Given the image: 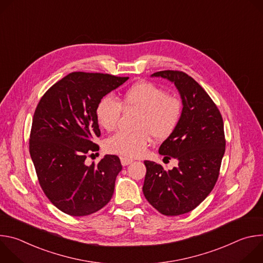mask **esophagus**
Instances as JSON below:
<instances>
[{
	"mask_svg": "<svg viewBox=\"0 0 263 263\" xmlns=\"http://www.w3.org/2000/svg\"><path fill=\"white\" fill-rule=\"evenodd\" d=\"M133 161H134V160H133V159H131V158L121 157V163H122V165H124V166H126V165H128V164L132 163Z\"/></svg>",
	"mask_w": 263,
	"mask_h": 263,
	"instance_id": "1",
	"label": "esophagus"
}]
</instances>
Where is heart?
<instances>
[{"label":"heart","mask_w":263,"mask_h":263,"mask_svg":"<svg viewBox=\"0 0 263 263\" xmlns=\"http://www.w3.org/2000/svg\"><path fill=\"white\" fill-rule=\"evenodd\" d=\"M125 109L140 111L135 132L120 131L108 138L109 153L137 157L151 142L152 136L158 140L168 138L177 129L182 117L181 101L149 82H138L123 95L121 103L111 96L103 97L96 109L99 125L107 131L115 130Z\"/></svg>","instance_id":"obj_1"}]
</instances>
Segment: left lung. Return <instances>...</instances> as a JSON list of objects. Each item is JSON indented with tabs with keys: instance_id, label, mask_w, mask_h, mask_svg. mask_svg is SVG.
<instances>
[{
	"instance_id": "8db88e82",
	"label": "left lung",
	"mask_w": 263,
	"mask_h": 263,
	"mask_svg": "<svg viewBox=\"0 0 263 263\" xmlns=\"http://www.w3.org/2000/svg\"><path fill=\"white\" fill-rule=\"evenodd\" d=\"M152 77L174 83L183 108L177 129L159 147L160 155L177 159L178 165L166 171L145 160L142 192L160 213L180 215L200 205L216 183L226 146L222 118L208 93L189 74L162 70Z\"/></svg>"
}]
</instances>
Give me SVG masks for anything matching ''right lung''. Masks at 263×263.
Instances as JSON below:
<instances>
[{
  "instance_id": "obj_1",
  "label": "right lung",
  "mask_w": 263,
  "mask_h": 263,
  "mask_svg": "<svg viewBox=\"0 0 263 263\" xmlns=\"http://www.w3.org/2000/svg\"><path fill=\"white\" fill-rule=\"evenodd\" d=\"M128 77L74 71L55 83L34 112L30 155L48 199L62 212L84 216L103 208L112 198L122 171L116 155L87 165V154L99 151L101 135L96 117L100 100Z\"/></svg>"
}]
</instances>
